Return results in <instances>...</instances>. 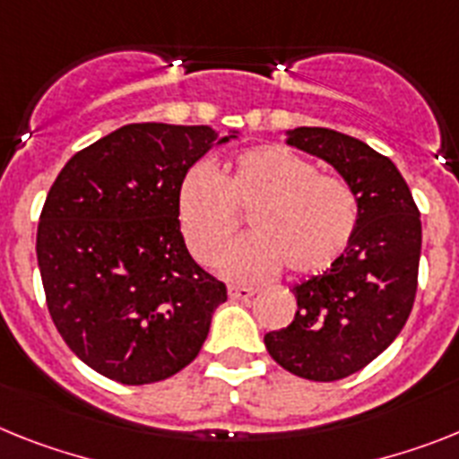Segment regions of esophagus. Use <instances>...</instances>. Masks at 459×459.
Segmentation results:
<instances>
[{"label": "esophagus", "instance_id": "obj_1", "mask_svg": "<svg viewBox=\"0 0 459 459\" xmlns=\"http://www.w3.org/2000/svg\"><path fill=\"white\" fill-rule=\"evenodd\" d=\"M229 296L233 299V301H247V299H252L254 296V289L249 287H229Z\"/></svg>", "mask_w": 459, "mask_h": 459}]
</instances>
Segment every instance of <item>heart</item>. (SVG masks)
I'll list each match as a JSON object with an SVG mask.
<instances>
[{
	"label": "heart",
	"mask_w": 459,
	"mask_h": 459,
	"mask_svg": "<svg viewBox=\"0 0 459 459\" xmlns=\"http://www.w3.org/2000/svg\"><path fill=\"white\" fill-rule=\"evenodd\" d=\"M247 217L254 236L226 254L221 268L240 280L268 277L280 265L315 275L336 264L357 229L359 205L341 177L287 146L264 144L238 153L219 177L194 168L179 188V221L195 259H219Z\"/></svg>",
	"instance_id": "b5f03b06"
}]
</instances>
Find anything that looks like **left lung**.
<instances>
[{
    "label": "left lung",
    "instance_id": "obj_1",
    "mask_svg": "<svg viewBox=\"0 0 459 459\" xmlns=\"http://www.w3.org/2000/svg\"><path fill=\"white\" fill-rule=\"evenodd\" d=\"M287 144L322 158L354 191L359 219L341 259L296 284L294 322L265 333L273 359L299 378H348L387 350L413 310L422 223L402 172L357 137L294 128Z\"/></svg>",
    "mask_w": 459,
    "mask_h": 459
}]
</instances>
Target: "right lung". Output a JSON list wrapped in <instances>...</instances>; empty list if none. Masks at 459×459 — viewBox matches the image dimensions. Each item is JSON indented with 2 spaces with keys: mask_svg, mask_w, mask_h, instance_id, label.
<instances>
[{
  "mask_svg": "<svg viewBox=\"0 0 459 459\" xmlns=\"http://www.w3.org/2000/svg\"><path fill=\"white\" fill-rule=\"evenodd\" d=\"M219 137L210 126L130 123L69 158L37 229L53 325L83 364L123 385L175 376L198 357L226 284L179 230V188Z\"/></svg>",
  "mask_w": 459,
  "mask_h": 459,
  "instance_id": "add662e5",
  "label": "right lung"
}]
</instances>
